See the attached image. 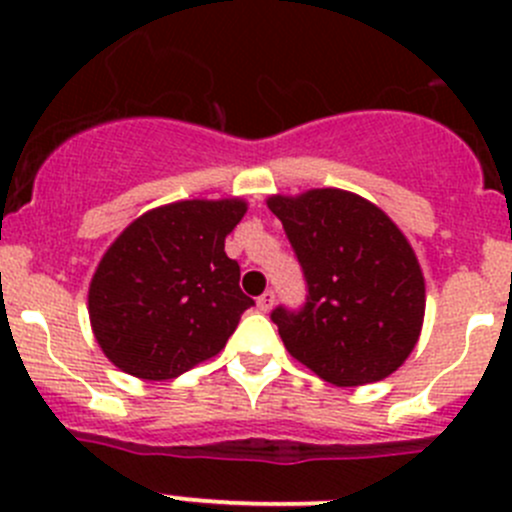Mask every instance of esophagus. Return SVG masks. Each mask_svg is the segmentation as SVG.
<instances>
[{
  "label": "esophagus",
  "instance_id": "esophagus-1",
  "mask_svg": "<svg viewBox=\"0 0 512 512\" xmlns=\"http://www.w3.org/2000/svg\"><path fill=\"white\" fill-rule=\"evenodd\" d=\"M275 299H277L275 289H265V292L257 297V307H260V312H270L272 304H275Z\"/></svg>",
  "mask_w": 512,
  "mask_h": 512
}]
</instances>
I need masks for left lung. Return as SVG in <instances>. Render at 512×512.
<instances>
[{"instance_id":"8db88e82","label":"left lung","mask_w":512,"mask_h":512,"mask_svg":"<svg viewBox=\"0 0 512 512\" xmlns=\"http://www.w3.org/2000/svg\"><path fill=\"white\" fill-rule=\"evenodd\" d=\"M302 265L307 302L272 309L287 352L337 386L394 374L414 352L426 287L404 232L359 195L319 188L297 198L272 195Z\"/></svg>"}]
</instances>
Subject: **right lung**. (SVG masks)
Instances as JSON below:
<instances>
[{"label":"right lung","mask_w":512,"mask_h":512,"mask_svg":"<svg viewBox=\"0 0 512 512\" xmlns=\"http://www.w3.org/2000/svg\"><path fill=\"white\" fill-rule=\"evenodd\" d=\"M245 210L237 198L180 200L148 210L108 247L89 287V317L118 369L175 379L225 347L255 304L225 255Z\"/></svg>","instance_id":"obj_1"}]
</instances>
